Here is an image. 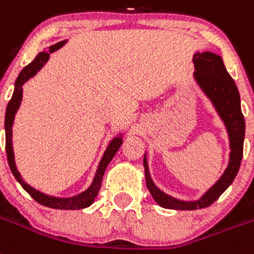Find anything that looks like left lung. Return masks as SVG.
<instances>
[{
    "mask_svg": "<svg viewBox=\"0 0 254 254\" xmlns=\"http://www.w3.org/2000/svg\"><path fill=\"white\" fill-rule=\"evenodd\" d=\"M193 63L195 69L194 79L213 103L216 111L219 112L220 118L222 119L225 127L228 129L231 152L228 169L225 170L219 182L208 191H206L203 197L191 202L176 199L161 191L152 182L147 158L144 156L143 165H144L145 184L151 191L153 199L164 208L182 209V211L206 208L211 206L216 199H219L220 195L230 187L239 171L240 162L243 158V143L244 134H246V123L240 109L239 90L228 70L225 69L221 57L212 52H202V54L197 52L193 56Z\"/></svg>",
    "mask_w": 254,
    "mask_h": 254,
    "instance_id": "1",
    "label": "left lung"
}]
</instances>
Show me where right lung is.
<instances>
[{"label":"right lung","mask_w":254,"mask_h":254,"mask_svg":"<svg viewBox=\"0 0 254 254\" xmlns=\"http://www.w3.org/2000/svg\"><path fill=\"white\" fill-rule=\"evenodd\" d=\"M66 43V41L59 42L56 45L51 46L48 48V51H43L41 54L37 55L34 60L26 65L21 72L17 76L16 81H15V89L12 97H11L10 102L7 105V109H6V116H5V131H6V154H7V161L8 166L11 169V173L14 174L15 179L20 183V185L25 189L28 193L30 194V197L34 198L38 203H41L42 206L50 207V208H56V209H80L85 208V207H89L90 204L93 203L94 198L97 197V194L100 191L101 183H102L103 174H105V170L107 167V165L111 162V160L114 158V156L116 154V152L119 151L120 145L123 144V136L119 135L116 138L112 139V142L110 143L107 149H106L105 154H103L102 160L100 162V166L97 170V174L94 176L93 183L90 185L87 190H84L83 193L75 195L71 198H57V197H51L47 194H43L41 191L35 190L34 188H32L30 185L26 184L23 179H21L20 174L17 171L16 166H15V160H14V151H12V124H14V118L15 114H16L17 109L20 107L21 98H23V85L25 81L29 80L30 78H33L39 70L43 67L46 63L50 59V55L55 51H57L59 48L63 47Z\"/></svg>","instance_id":"right-lung-1"}]
</instances>
